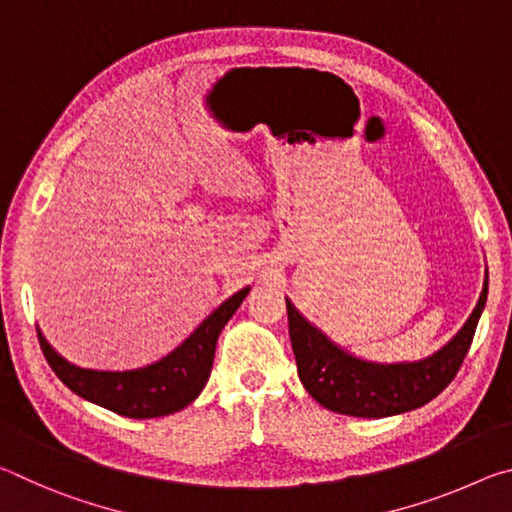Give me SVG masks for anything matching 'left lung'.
Returning <instances> with one entry per match:
<instances>
[{"label":"left lung","mask_w":512,"mask_h":512,"mask_svg":"<svg viewBox=\"0 0 512 512\" xmlns=\"http://www.w3.org/2000/svg\"><path fill=\"white\" fill-rule=\"evenodd\" d=\"M488 300V271L470 318L443 348L415 361H370L341 348L287 298L289 336L302 386L325 409L354 418H388L420 409L456 377Z\"/></svg>","instance_id":"left-lung-1"}]
</instances>
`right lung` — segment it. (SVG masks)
<instances>
[{"label":"right lung","mask_w":512,"mask_h":512,"mask_svg":"<svg viewBox=\"0 0 512 512\" xmlns=\"http://www.w3.org/2000/svg\"><path fill=\"white\" fill-rule=\"evenodd\" d=\"M250 287L221 302L187 339L162 359L131 370L83 368L58 354L38 329L45 359L69 391L126 418L146 420L183 411L207 384L221 329L246 300Z\"/></svg>","instance_id":"right-lung-1"}]
</instances>
